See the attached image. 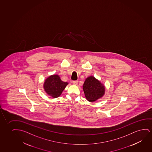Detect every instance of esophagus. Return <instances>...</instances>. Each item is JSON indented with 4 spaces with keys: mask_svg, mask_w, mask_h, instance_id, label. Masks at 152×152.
Here are the masks:
<instances>
[{
    "mask_svg": "<svg viewBox=\"0 0 152 152\" xmlns=\"http://www.w3.org/2000/svg\"><path fill=\"white\" fill-rule=\"evenodd\" d=\"M73 83L74 84V85H77V84H78V81H77V80L73 81Z\"/></svg>",
    "mask_w": 152,
    "mask_h": 152,
    "instance_id": "1",
    "label": "esophagus"
}]
</instances>
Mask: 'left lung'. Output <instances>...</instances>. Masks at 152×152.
Returning a JSON list of instances; mask_svg holds the SVG:
<instances>
[{
	"label": "left lung",
	"instance_id": "1",
	"mask_svg": "<svg viewBox=\"0 0 152 152\" xmlns=\"http://www.w3.org/2000/svg\"><path fill=\"white\" fill-rule=\"evenodd\" d=\"M83 88L86 99L90 102H95L102 98L105 91V86L93 76L86 79Z\"/></svg>",
	"mask_w": 152,
	"mask_h": 152
}]
</instances>
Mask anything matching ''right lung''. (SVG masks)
<instances>
[{"mask_svg": "<svg viewBox=\"0 0 152 152\" xmlns=\"http://www.w3.org/2000/svg\"><path fill=\"white\" fill-rule=\"evenodd\" d=\"M68 84L63 81L59 75L54 74L46 78L43 87L46 94L52 98H56L61 96Z\"/></svg>", "mask_w": 152, "mask_h": 152, "instance_id": "1", "label": "right lung"}]
</instances>
